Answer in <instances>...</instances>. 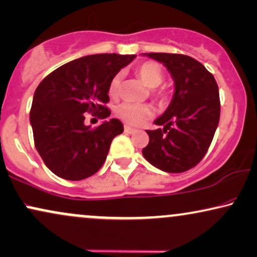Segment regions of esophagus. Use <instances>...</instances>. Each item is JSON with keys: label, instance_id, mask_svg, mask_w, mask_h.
<instances>
[{"label": "esophagus", "instance_id": "34e87169", "mask_svg": "<svg viewBox=\"0 0 257 257\" xmlns=\"http://www.w3.org/2000/svg\"><path fill=\"white\" fill-rule=\"evenodd\" d=\"M124 132L128 133V134H134V133H136V129L132 128V126L129 125H124Z\"/></svg>", "mask_w": 257, "mask_h": 257}]
</instances>
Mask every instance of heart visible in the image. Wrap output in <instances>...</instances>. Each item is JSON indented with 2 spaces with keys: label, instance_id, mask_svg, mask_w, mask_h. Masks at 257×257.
<instances>
[{
  "label": "heart",
  "instance_id": "obj_1",
  "mask_svg": "<svg viewBox=\"0 0 257 257\" xmlns=\"http://www.w3.org/2000/svg\"><path fill=\"white\" fill-rule=\"evenodd\" d=\"M136 74L142 83L146 86L157 87L162 83L164 79V74L160 67L157 64L151 63H144L139 65L135 70ZM119 84H121V74L117 73L116 76L112 77L111 82L109 84V95L115 97L118 93ZM152 95L155 96L157 98L165 100L167 98V92L165 90H157L153 89ZM116 115L123 121L132 125H140L142 123L147 121V119L153 115V110L147 104H133V103H122L116 109Z\"/></svg>",
  "mask_w": 257,
  "mask_h": 257
}]
</instances>
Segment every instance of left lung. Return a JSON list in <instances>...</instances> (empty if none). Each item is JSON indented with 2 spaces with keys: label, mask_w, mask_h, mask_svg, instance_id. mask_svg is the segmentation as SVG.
Here are the masks:
<instances>
[{
  "label": "left lung",
  "mask_w": 257,
  "mask_h": 257,
  "mask_svg": "<svg viewBox=\"0 0 257 257\" xmlns=\"http://www.w3.org/2000/svg\"><path fill=\"white\" fill-rule=\"evenodd\" d=\"M159 61L174 80L170 105L155 131H147L149 144L142 154L149 164L168 173H181L200 162L218 126L219 91L215 77L203 64L184 54L144 53Z\"/></svg>",
  "instance_id": "8db88e82"
}]
</instances>
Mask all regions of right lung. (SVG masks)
Segmentation results:
<instances>
[{"instance_id":"obj_1","label":"right lung","mask_w":257,"mask_h":257,"mask_svg":"<svg viewBox=\"0 0 257 257\" xmlns=\"http://www.w3.org/2000/svg\"><path fill=\"white\" fill-rule=\"evenodd\" d=\"M135 54L82 57L58 67L35 90L29 121L35 148L51 172L66 180H83L104 164L115 136L123 133L117 118L92 129L85 112L108 118L109 84Z\"/></svg>"}]
</instances>
